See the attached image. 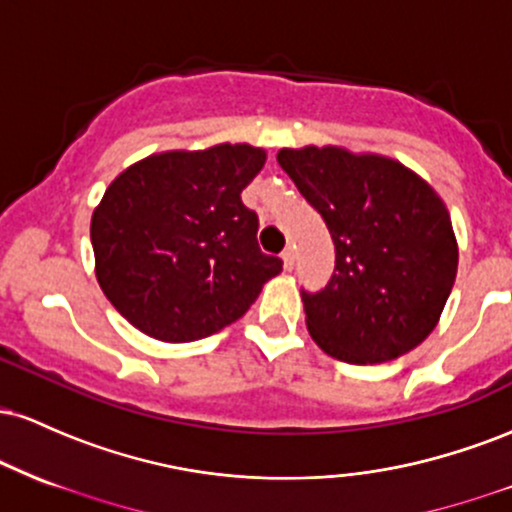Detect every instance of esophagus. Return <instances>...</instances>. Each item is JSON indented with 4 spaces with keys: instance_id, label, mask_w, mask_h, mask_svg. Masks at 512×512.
Returning a JSON list of instances; mask_svg holds the SVG:
<instances>
[{
    "instance_id": "obj_1",
    "label": "esophagus",
    "mask_w": 512,
    "mask_h": 512,
    "mask_svg": "<svg viewBox=\"0 0 512 512\" xmlns=\"http://www.w3.org/2000/svg\"><path fill=\"white\" fill-rule=\"evenodd\" d=\"M281 260H284L286 269H293V264H296V252H293V248H286L281 252Z\"/></svg>"
}]
</instances>
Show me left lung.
Here are the masks:
<instances>
[{
	"label": "left lung",
	"mask_w": 512,
	"mask_h": 512,
	"mask_svg": "<svg viewBox=\"0 0 512 512\" xmlns=\"http://www.w3.org/2000/svg\"><path fill=\"white\" fill-rule=\"evenodd\" d=\"M276 161L334 243L325 289L301 291L310 337L325 354L358 366L419 346L438 325L457 274L443 199L385 156L305 146L281 149Z\"/></svg>",
	"instance_id": "left-lung-1"
}]
</instances>
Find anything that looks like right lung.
Listing matches in <instances>:
<instances>
[{"instance_id":"1","label":"right lung","mask_w":512,"mask_h":512,"mask_svg":"<svg viewBox=\"0 0 512 512\" xmlns=\"http://www.w3.org/2000/svg\"><path fill=\"white\" fill-rule=\"evenodd\" d=\"M264 158L250 144L166 151L110 182L91 219L96 276L137 330L178 344L209 337L248 313L281 272L240 199Z\"/></svg>"}]
</instances>
